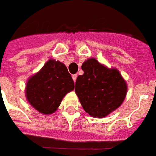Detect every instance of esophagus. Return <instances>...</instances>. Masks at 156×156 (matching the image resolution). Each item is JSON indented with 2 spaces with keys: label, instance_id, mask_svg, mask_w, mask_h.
<instances>
[{
  "label": "esophagus",
  "instance_id": "obj_1",
  "mask_svg": "<svg viewBox=\"0 0 156 156\" xmlns=\"http://www.w3.org/2000/svg\"><path fill=\"white\" fill-rule=\"evenodd\" d=\"M77 77H78V75L77 74H73L72 76V78H73V82H76V79H77Z\"/></svg>",
  "mask_w": 156,
  "mask_h": 156
}]
</instances>
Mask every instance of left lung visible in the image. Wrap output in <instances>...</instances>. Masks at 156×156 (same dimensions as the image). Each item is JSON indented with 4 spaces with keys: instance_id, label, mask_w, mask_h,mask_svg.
Returning a JSON list of instances; mask_svg holds the SVG:
<instances>
[{
    "instance_id": "8db88e82",
    "label": "left lung",
    "mask_w": 156,
    "mask_h": 156,
    "mask_svg": "<svg viewBox=\"0 0 156 156\" xmlns=\"http://www.w3.org/2000/svg\"><path fill=\"white\" fill-rule=\"evenodd\" d=\"M75 84V93L84 111L93 117L102 118L122 105L127 85L120 72L108 69L95 58L85 61Z\"/></svg>"
}]
</instances>
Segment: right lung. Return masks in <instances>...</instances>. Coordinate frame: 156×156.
Wrapping results in <instances>:
<instances>
[{"label": "right lung", "mask_w": 156, "mask_h": 156, "mask_svg": "<svg viewBox=\"0 0 156 156\" xmlns=\"http://www.w3.org/2000/svg\"><path fill=\"white\" fill-rule=\"evenodd\" d=\"M74 89V83L67 67L49 59L39 72L28 79L25 96L29 103L40 113L52 114L67 93Z\"/></svg>", "instance_id": "1"}]
</instances>
